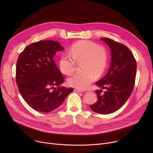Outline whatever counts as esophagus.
<instances>
[{
  "label": "esophagus",
  "mask_w": 153,
  "mask_h": 153,
  "mask_svg": "<svg viewBox=\"0 0 153 153\" xmlns=\"http://www.w3.org/2000/svg\"><path fill=\"white\" fill-rule=\"evenodd\" d=\"M74 91L77 92H84L82 90L79 89H74Z\"/></svg>",
  "instance_id": "esophagus-1"
}]
</instances>
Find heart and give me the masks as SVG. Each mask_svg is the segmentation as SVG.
<instances>
[{
    "instance_id": "obj_1",
    "label": "heart",
    "mask_w": 153,
    "mask_h": 153,
    "mask_svg": "<svg viewBox=\"0 0 153 153\" xmlns=\"http://www.w3.org/2000/svg\"><path fill=\"white\" fill-rule=\"evenodd\" d=\"M69 54H63L59 66L62 73L71 76L75 71L76 63L81 64L80 73L68 79V84L79 89H85L91 84L95 77H100L105 72L108 59L106 48L87 40L79 41L69 48Z\"/></svg>"
}]
</instances>
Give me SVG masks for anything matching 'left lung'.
<instances>
[{"label":"left lung","instance_id":"obj_1","mask_svg":"<svg viewBox=\"0 0 153 153\" xmlns=\"http://www.w3.org/2000/svg\"><path fill=\"white\" fill-rule=\"evenodd\" d=\"M109 46L111 61L108 73L95 83L102 89L96 90L97 102L90 106L91 109L102 115L115 112L121 108L131 95L134 89L136 61L131 51L125 45L108 38H101Z\"/></svg>","mask_w":153,"mask_h":153}]
</instances>
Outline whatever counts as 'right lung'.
<instances>
[{
  "label": "right lung",
  "mask_w": 153,
  "mask_h": 153,
  "mask_svg": "<svg viewBox=\"0 0 153 153\" xmlns=\"http://www.w3.org/2000/svg\"><path fill=\"white\" fill-rule=\"evenodd\" d=\"M62 50L57 42L43 40L28 45L19 56L16 82L23 99L36 111H53L73 92L59 85L64 79L53 57Z\"/></svg>",
  "instance_id": "right-lung-1"
}]
</instances>
